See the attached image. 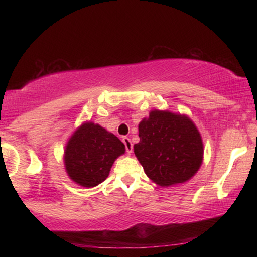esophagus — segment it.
I'll list each match as a JSON object with an SVG mask.
<instances>
[{"mask_svg":"<svg viewBox=\"0 0 257 257\" xmlns=\"http://www.w3.org/2000/svg\"><path fill=\"white\" fill-rule=\"evenodd\" d=\"M122 142H123V144L125 146V151H127V153L132 154L133 153V143H132V141H130L128 137H123Z\"/></svg>","mask_w":257,"mask_h":257,"instance_id":"obj_1","label":"esophagus"}]
</instances>
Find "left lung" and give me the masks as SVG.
<instances>
[{"label":"left lung","instance_id":"obj_1","mask_svg":"<svg viewBox=\"0 0 257 257\" xmlns=\"http://www.w3.org/2000/svg\"><path fill=\"white\" fill-rule=\"evenodd\" d=\"M139 143L134 152L146 176L168 187L189 180L203 161V142L187 115L153 110L138 125Z\"/></svg>","mask_w":257,"mask_h":257}]
</instances>
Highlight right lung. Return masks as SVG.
<instances>
[{
	"label": "right lung",
	"instance_id": "1",
	"mask_svg": "<svg viewBox=\"0 0 257 257\" xmlns=\"http://www.w3.org/2000/svg\"><path fill=\"white\" fill-rule=\"evenodd\" d=\"M120 139L99 124L85 122L69 139L64 167L76 184L92 188L106 179L114 161L124 154Z\"/></svg>",
	"mask_w": 257,
	"mask_h": 257
}]
</instances>
